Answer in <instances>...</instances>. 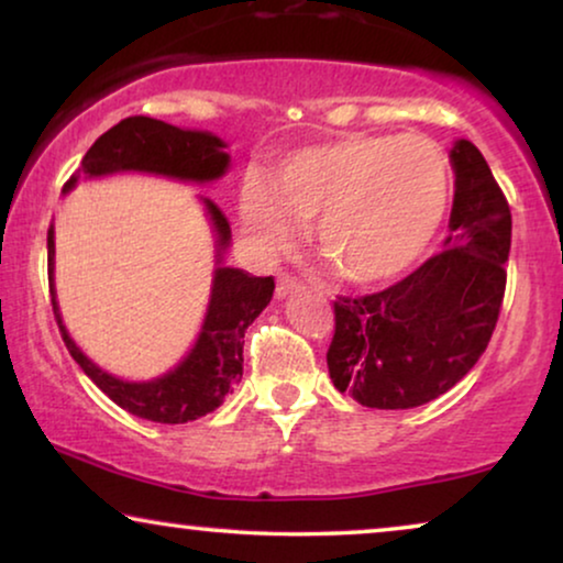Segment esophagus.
Instances as JSON below:
<instances>
[{
	"instance_id": "obj_1",
	"label": "esophagus",
	"mask_w": 563,
	"mask_h": 563,
	"mask_svg": "<svg viewBox=\"0 0 563 563\" xmlns=\"http://www.w3.org/2000/svg\"><path fill=\"white\" fill-rule=\"evenodd\" d=\"M302 289V282L297 279V276H291L287 272H282L279 276H276V295L279 297H287L291 295V291H299Z\"/></svg>"
}]
</instances>
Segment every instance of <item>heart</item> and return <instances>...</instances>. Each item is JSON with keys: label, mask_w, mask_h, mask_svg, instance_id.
I'll return each instance as SVG.
<instances>
[{"label": "heart", "mask_w": 563, "mask_h": 563, "mask_svg": "<svg viewBox=\"0 0 563 563\" xmlns=\"http://www.w3.org/2000/svg\"><path fill=\"white\" fill-rule=\"evenodd\" d=\"M449 161L426 135L353 133L284 156L241 189V220L253 249L272 258L312 220V241L353 284L405 274L441 228Z\"/></svg>", "instance_id": "1"}]
</instances>
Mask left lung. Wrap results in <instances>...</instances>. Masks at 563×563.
<instances>
[{
    "label": "left lung",
    "mask_w": 563,
    "mask_h": 563,
    "mask_svg": "<svg viewBox=\"0 0 563 563\" xmlns=\"http://www.w3.org/2000/svg\"><path fill=\"white\" fill-rule=\"evenodd\" d=\"M451 235L402 282L333 302L328 372L338 391L376 410H410L472 372L495 333L510 256V205L468 141L451 151Z\"/></svg>",
    "instance_id": "8db88e82"
}]
</instances>
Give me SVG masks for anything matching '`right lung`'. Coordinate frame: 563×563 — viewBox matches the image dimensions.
<instances>
[{"mask_svg": "<svg viewBox=\"0 0 563 563\" xmlns=\"http://www.w3.org/2000/svg\"><path fill=\"white\" fill-rule=\"evenodd\" d=\"M228 164L230 156L225 153V143L218 135L202 133V130H181L164 120L135 114V118L120 120L104 135H99L87 156L81 158L76 174L104 176L114 172H145L181 181H212L228 172ZM76 174L66 181L64 191L74 187ZM205 207L210 212L214 233H218V268H214L202 333L189 356L174 372L153 382H122L118 376L102 372L95 361H89L76 349L71 335L66 333L64 320H60L56 291H53L56 245H53V228L48 230L51 305L68 353L114 405L137 418L166 422V426L202 418L214 407H220L222 399L233 391L243 376L245 328L258 318L274 295V276H251L243 268L220 266L222 251L230 243V222L210 199H205Z\"/></svg>", "mask_w": 563, "mask_h": 563, "instance_id": "add662e5", "label": "right lung"}]
</instances>
